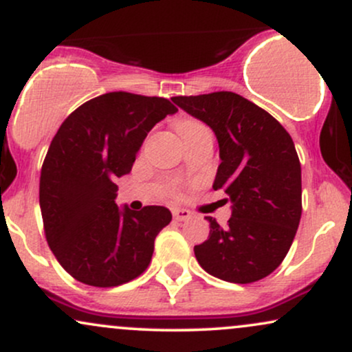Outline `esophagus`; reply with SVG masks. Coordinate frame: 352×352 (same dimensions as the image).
Instances as JSON below:
<instances>
[{
  "mask_svg": "<svg viewBox=\"0 0 352 352\" xmlns=\"http://www.w3.org/2000/svg\"><path fill=\"white\" fill-rule=\"evenodd\" d=\"M172 215L177 221H185V220H188L190 217H192V215H190L188 210H184V208H173Z\"/></svg>",
  "mask_w": 352,
  "mask_h": 352,
  "instance_id": "34e87169",
  "label": "esophagus"
}]
</instances>
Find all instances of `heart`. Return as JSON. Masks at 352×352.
<instances>
[{
  "label": "heart",
  "mask_w": 352,
  "mask_h": 352,
  "mask_svg": "<svg viewBox=\"0 0 352 352\" xmlns=\"http://www.w3.org/2000/svg\"><path fill=\"white\" fill-rule=\"evenodd\" d=\"M200 125H204L201 122H199V120H182V122L179 124V132L180 134H185L187 131H192V129L195 127H200Z\"/></svg>",
  "instance_id": "b5f03b06"
}]
</instances>
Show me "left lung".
I'll use <instances>...</instances> for the list:
<instances>
[{
	"label": "left lung",
	"instance_id": "obj_1",
	"mask_svg": "<svg viewBox=\"0 0 352 352\" xmlns=\"http://www.w3.org/2000/svg\"><path fill=\"white\" fill-rule=\"evenodd\" d=\"M177 106L210 125L220 147L213 190L232 201L227 227L215 218L195 245L197 261L223 281L254 283L289 252L301 218V165L292 135L265 109L235 92L177 96Z\"/></svg>",
	"mask_w": 352,
	"mask_h": 352
}]
</instances>
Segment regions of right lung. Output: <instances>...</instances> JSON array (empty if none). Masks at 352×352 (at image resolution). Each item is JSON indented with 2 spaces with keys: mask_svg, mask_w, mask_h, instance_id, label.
I'll return each mask as SVG.
<instances>
[{
  "mask_svg": "<svg viewBox=\"0 0 352 352\" xmlns=\"http://www.w3.org/2000/svg\"><path fill=\"white\" fill-rule=\"evenodd\" d=\"M177 107L168 99L107 92L67 116L47 148L39 205L47 245L72 278L112 288L140 276L168 208L116 205V177L132 170L151 129Z\"/></svg>",
  "mask_w": 352,
  "mask_h": 352,
  "instance_id": "add662e5",
  "label": "right lung"
}]
</instances>
